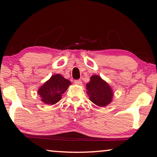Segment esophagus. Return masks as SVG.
<instances>
[{"label": "esophagus", "mask_w": 157, "mask_h": 157, "mask_svg": "<svg viewBox=\"0 0 157 157\" xmlns=\"http://www.w3.org/2000/svg\"><path fill=\"white\" fill-rule=\"evenodd\" d=\"M74 83H75V84H78V85H81L82 82L80 79H76V80L74 81Z\"/></svg>", "instance_id": "esophagus-1"}]
</instances>
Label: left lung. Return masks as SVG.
I'll return each instance as SVG.
<instances>
[{
    "instance_id": "left-lung-1",
    "label": "left lung",
    "mask_w": 157,
    "mask_h": 157,
    "mask_svg": "<svg viewBox=\"0 0 157 157\" xmlns=\"http://www.w3.org/2000/svg\"><path fill=\"white\" fill-rule=\"evenodd\" d=\"M89 100L99 107H106L111 102L113 93L111 86L99 75H92L86 84Z\"/></svg>"
}]
</instances>
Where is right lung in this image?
I'll return each mask as SVG.
<instances>
[{"instance_id":"obj_1","label":"right lung","mask_w":157,"mask_h":157,"mask_svg":"<svg viewBox=\"0 0 157 157\" xmlns=\"http://www.w3.org/2000/svg\"><path fill=\"white\" fill-rule=\"evenodd\" d=\"M71 82L60 74L52 75L39 89L38 94L46 105H55L62 98V95L71 85Z\"/></svg>"}]
</instances>
